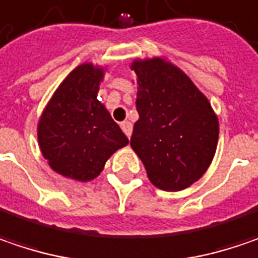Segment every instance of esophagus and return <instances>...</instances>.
<instances>
[{
  "instance_id": "obj_1",
  "label": "esophagus",
  "mask_w": 258,
  "mask_h": 258,
  "mask_svg": "<svg viewBox=\"0 0 258 258\" xmlns=\"http://www.w3.org/2000/svg\"><path fill=\"white\" fill-rule=\"evenodd\" d=\"M120 126H122V131L124 132V135L127 136V138H131V135H132V123L124 120V122H122Z\"/></svg>"
}]
</instances>
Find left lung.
I'll return each mask as SVG.
<instances>
[{"label":"left lung","mask_w":258,"mask_h":258,"mask_svg":"<svg viewBox=\"0 0 258 258\" xmlns=\"http://www.w3.org/2000/svg\"><path fill=\"white\" fill-rule=\"evenodd\" d=\"M136 109L131 147L149 181L165 191L196 183L212 162L219 120L211 101L168 58H135Z\"/></svg>","instance_id":"1"}]
</instances>
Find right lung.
Instances as JSON below:
<instances>
[{"label": "right lung", "instance_id": "obj_1", "mask_svg": "<svg viewBox=\"0 0 258 258\" xmlns=\"http://www.w3.org/2000/svg\"><path fill=\"white\" fill-rule=\"evenodd\" d=\"M107 68L84 62L72 70L47 101L37 122L39 148L49 167L65 178L87 183L129 144L106 106L97 100Z\"/></svg>", "mask_w": 258, "mask_h": 258}]
</instances>
